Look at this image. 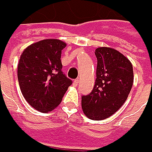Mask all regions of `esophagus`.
Masks as SVG:
<instances>
[{"mask_svg":"<svg viewBox=\"0 0 152 152\" xmlns=\"http://www.w3.org/2000/svg\"><path fill=\"white\" fill-rule=\"evenodd\" d=\"M79 79H75L74 81H73V85L74 86H78V85H79Z\"/></svg>","mask_w":152,"mask_h":152,"instance_id":"esophagus-1","label":"esophagus"}]
</instances>
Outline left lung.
Here are the masks:
<instances>
[{
  "instance_id": "left-lung-1",
  "label": "left lung",
  "mask_w": 152,
  "mask_h": 152,
  "mask_svg": "<svg viewBox=\"0 0 152 152\" xmlns=\"http://www.w3.org/2000/svg\"><path fill=\"white\" fill-rule=\"evenodd\" d=\"M96 79L94 88L82 96L84 113L92 120H102L114 114L125 102L134 82L133 66L119 51L109 47L96 50Z\"/></svg>"
}]
</instances>
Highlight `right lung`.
Instances as JSON below:
<instances>
[{"mask_svg": "<svg viewBox=\"0 0 152 152\" xmlns=\"http://www.w3.org/2000/svg\"><path fill=\"white\" fill-rule=\"evenodd\" d=\"M65 47L59 39H43L28 46L20 56L18 79L22 94L41 113L57 107L73 83L62 72L61 55Z\"/></svg>", "mask_w": 152, "mask_h": 152, "instance_id": "1", "label": "right lung"}]
</instances>
